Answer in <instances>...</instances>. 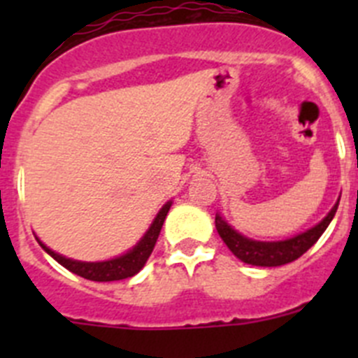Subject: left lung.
<instances>
[{
    "mask_svg": "<svg viewBox=\"0 0 358 358\" xmlns=\"http://www.w3.org/2000/svg\"><path fill=\"white\" fill-rule=\"evenodd\" d=\"M337 208H339V199H337L334 208L328 211V215L322 218L321 222L285 240H271V242H267V240L249 238V236L242 235L240 231L231 226L220 213L215 215V227H217L218 235L224 240V243L229 248V251L238 260H242L243 264L256 265V267H280V265L297 260L299 256L305 255L317 242L319 236L330 226Z\"/></svg>",
    "mask_w": 358,
    "mask_h": 358,
    "instance_id": "obj_1",
    "label": "left lung"
}]
</instances>
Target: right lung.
<instances>
[{
    "label": "right lung",
    "mask_w": 358,
    "mask_h": 358,
    "mask_svg": "<svg viewBox=\"0 0 358 358\" xmlns=\"http://www.w3.org/2000/svg\"><path fill=\"white\" fill-rule=\"evenodd\" d=\"M170 206H172V201L164 202L161 210L157 211V215L154 217L152 224L148 226V229L145 231L143 236H141L136 245H132L129 251L122 252L120 256L115 258H109V260H100V262H82V260H73L68 256H62L59 252H55L53 249H50L44 242H41L39 236L36 235V240L39 242L41 248L52 256L53 260L59 262L62 267H66L68 271H71L73 274L77 276L85 278V280L91 281H120L125 280V278H132L134 274H138L141 268L147 264L148 256L154 251V245L157 242V236L161 233V227H163L164 218L169 215Z\"/></svg>",
    "instance_id": "obj_1"
}]
</instances>
